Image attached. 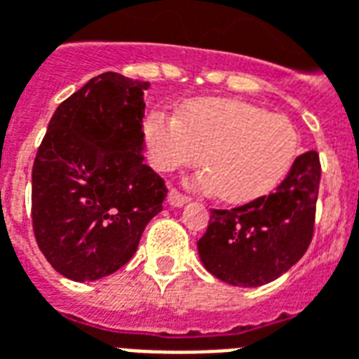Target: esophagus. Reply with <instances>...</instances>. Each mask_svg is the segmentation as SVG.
Here are the masks:
<instances>
[{
    "instance_id": "34e87169",
    "label": "esophagus",
    "mask_w": 359,
    "mask_h": 359,
    "mask_svg": "<svg viewBox=\"0 0 359 359\" xmlns=\"http://www.w3.org/2000/svg\"><path fill=\"white\" fill-rule=\"evenodd\" d=\"M167 200H169V203H171V205L182 207L184 203H188V200H190V198H188L187 194L179 192L177 188H172L171 192H169V196H167Z\"/></svg>"
}]
</instances>
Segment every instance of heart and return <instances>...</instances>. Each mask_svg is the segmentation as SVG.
Wrapping results in <instances>:
<instances>
[{"label": "heart", "instance_id": "b5f03b06", "mask_svg": "<svg viewBox=\"0 0 359 359\" xmlns=\"http://www.w3.org/2000/svg\"><path fill=\"white\" fill-rule=\"evenodd\" d=\"M148 159L172 171L200 159V187L228 203H247L272 192L299 154V133L285 116L261 106L198 98L177 116L154 110L142 126Z\"/></svg>", "mask_w": 359, "mask_h": 359}]
</instances>
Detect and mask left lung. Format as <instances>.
Masks as SVG:
<instances>
[{"mask_svg": "<svg viewBox=\"0 0 359 359\" xmlns=\"http://www.w3.org/2000/svg\"><path fill=\"white\" fill-rule=\"evenodd\" d=\"M321 163L316 150L293 161L274 192L233 209H211L198 241L203 266L238 287H259L301 261L314 238Z\"/></svg>", "mask_w": 359, "mask_h": 359, "instance_id": "obj_1", "label": "left lung"}]
</instances>
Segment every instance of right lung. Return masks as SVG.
I'll return each instance as SVG.
<instances>
[{
	"mask_svg": "<svg viewBox=\"0 0 359 359\" xmlns=\"http://www.w3.org/2000/svg\"><path fill=\"white\" fill-rule=\"evenodd\" d=\"M106 72L60 102L32 167V226L58 274L100 280L131 261L163 209L165 180L144 163V89Z\"/></svg>",
	"mask_w": 359,
	"mask_h": 359,
	"instance_id": "right-lung-1",
	"label": "right lung"
}]
</instances>
